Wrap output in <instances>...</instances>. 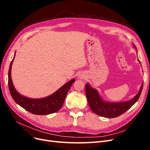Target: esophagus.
Listing matches in <instances>:
<instances>
[{
    "instance_id": "34e87169",
    "label": "esophagus",
    "mask_w": 150,
    "mask_h": 150,
    "mask_svg": "<svg viewBox=\"0 0 150 150\" xmlns=\"http://www.w3.org/2000/svg\"><path fill=\"white\" fill-rule=\"evenodd\" d=\"M83 76L79 75V78H81V79H83Z\"/></svg>"
}]
</instances>
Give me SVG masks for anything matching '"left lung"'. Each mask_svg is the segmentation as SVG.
<instances>
[{
	"mask_svg": "<svg viewBox=\"0 0 150 150\" xmlns=\"http://www.w3.org/2000/svg\"><path fill=\"white\" fill-rule=\"evenodd\" d=\"M135 47V46H134ZM139 61V60H138ZM143 84L141 86L139 93L135 97L128 101L121 103H109L104 101L97 91L86 84L85 86L86 95L91 110L96 115L112 118L123 114L137 102L142 93Z\"/></svg>",
	"mask_w": 150,
	"mask_h": 150,
	"instance_id": "1",
	"label": "left lung"
}]
</instances>
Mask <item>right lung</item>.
Listing matches in <instances>:
<instances>
[{
	"label": "right lung",
	"instance_id": "1",
	"mask_svg": "<svg viewBox=\"0 0 150 150\" xmlns=\"http://www.w3.org/2000/svg\"><path fill=\"white\" fill-rule=\"evenodd\" d=\"M14 58V57H13ZM13 59L11 62L8 73V86L12 98L14 101L25 110L37 115H47L58 111L62 108L67 92L71 87L75 79H73L65 84L48 97L34 99L24 97L15 89L11 79V72Z\"/></svg>",
	"mask_w": 150,
	"mask_h": 150
}]
</instances>
